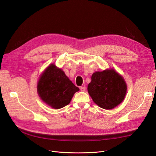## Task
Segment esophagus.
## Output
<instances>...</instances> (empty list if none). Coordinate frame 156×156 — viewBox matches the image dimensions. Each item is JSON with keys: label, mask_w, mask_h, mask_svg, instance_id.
<instances>
[{"label": "esophagus", "mask_w": 156, "mask_h": 156, "mask_svg": "<svg viewBox=\"0 0 156 156\" xmlns=\"http://www.w3.org/2000/svg\"><path fill=\"white\" fill-rule=\"evenodd\" d=\"M80 90H81V91L84 92V91H85L86 87H80Z\"/></svg>", "instance_id": "esophagus-1"}]
</instances>
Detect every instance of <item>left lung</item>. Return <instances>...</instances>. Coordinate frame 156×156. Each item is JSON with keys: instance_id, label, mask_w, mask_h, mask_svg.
<instances>
[{"instance_id": "8db88e82", "label": "left lung", "mask_w": 156, "mask_h": 156, "mask_svg": "<svg viewBox=\"0 0 156 156\" xmlns=\"http://www.w3.org/2000/svg\"><path fill=\"white\" fill-rule=\"evenodd\" d=\"M127 88L123 77L111 68L94 72L88 85V92L97 105L109 110L123 101Z\"/></svg>"}]
</instances>
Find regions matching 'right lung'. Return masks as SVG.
<instances>
[{"mask_svg": "<svg viewBox=\"0 0 156 156\" xmlns=\"http://www.w3.org/2000/svg\"><path fill=\"white\" fill-rule=\"evenodd\" d=\"M79 88L74 85L64 71L51 64L40 75L37 91L41 100L55 109L68 105Z\"/></svg>", "mask_w": 156, "mask_h": 156, "instance_id": "right-lung-1", "label": "right lung"}]
</instances>
